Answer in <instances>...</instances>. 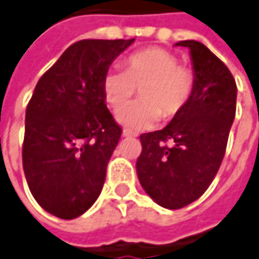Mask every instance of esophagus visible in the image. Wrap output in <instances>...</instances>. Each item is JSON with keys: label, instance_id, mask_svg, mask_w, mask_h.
Returning a JSON list of instances; mask_svg holds the SVG:
<instances>
[{"label": "esophagus", "instance_id": "34e87169", "mask_svg": "<svg viewBox=\"0 0 259 259\" xmlns=\"http://www.w3.org/2000/svg\"><path fill=\"white\" fill-rule=\"evenodd\" d=\"M133 136H136L133 132H130V130H123V138H133Z\"/></svg>", "mask_w": 259, "mask_h": 259}]
</instances>
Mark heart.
I'll return each mask as SVG.
<instances>
[{
  "label": "heart",
  "instance_id": "1",
  "mask_svg": "<svg viewBox=\"0 0 259 259\" xmlns=\"http://www.w3.org/2000/svg\"><path fill=\"white\" fill-rule=\"evenodd\" d=\"M195 73L180 66L177 55L162 48H147L132 54L124 61V72L112 69L102 80L106 103L118 109L126 105L136 88L144 102L132 103L118 111L117 120L130 130L151 129L162 118L179 115L195 91Z\"/></svg>",
  "mask_w": 259,
  "mask_h": 259
}]
</instances>
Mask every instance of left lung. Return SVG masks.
<instances>
[{"instance_id":"obj_1","label":"left lung","mask_w":259,"mask_h":259,"mask_svg":"<svg viewBox=\"0 0 259 259\" xmlns=\"http://www.w3.org/2000/svg\"><path fill=\"white\" fill-rule=\"evenodd\" d=\"M176 46L190 51L196 79L193 96L166 127L139 136L142 151L136 160L142 189L169 210L196 201L216 177L237 100L231 72L207 46L196 40H183Z\"/></svg>"}]
</instances>
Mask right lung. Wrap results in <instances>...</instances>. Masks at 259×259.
<instances>
[{"label": "right lung", "instance_id": "1", "mask_svg": "<svg viewBox=\"0 0 259 259\" xmlns=\"http://www.w3.org/2000/svg\"><path fill=\"white\" fill-rule=\"evenodd\" d=\"M135 41L80 40L38 79L26 106L22 163L28 187L60 219L83 214L99 198L121 127L106 108L103 76Z\"/></svg>", "mask_w": 259, "mask_h": 259}]
</instances>
